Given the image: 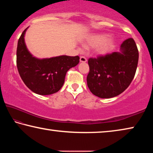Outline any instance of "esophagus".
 I'll return each instance as SVG.
<instances>
[{"label": "esophagus", "instance_id": "obj_1", "mask_svg": "<svg viewBox=\"0 0 153 153\" xmlns=\"http://www.w3.org/2000/svg\"><path fill=\"white\" fill-rule=\"evenodd\" d=\"M79 61H80V62H82V63H86V62L87 61V59L86 57H85V56H81L79 58Z\"/></svg>", "mask_w": 153, "mask_h": 153}]
</instances>
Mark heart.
<instances>
[{
    "mask_svg": "<svg viewBox=\"0 0 153 153\" xmlns=\"http://www.w3.org/2000/svg\"><path fill=\"white\" fill-rule=\"evenodd\" d=\"M107 35L102 33L92 35L88 38L85 46L94 47L98 46L96 48V53L100 55H105L112 49L115 44V40L113 38H107Z\"/></svg>",
    "mask_w": 153,
    "mask_h": 153,
    "instance_id": "1",
    "label": "heart"
}]
</instances>
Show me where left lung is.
I'll use <instances>...</instances> for the list:
<instances>
[{"instance_id":"8db88e82","label":"left lung","mask_w":153,"mask_h":153,"mask_svg":"<svg viewBox=\"0 0 153 153\" xmlns=\"http://www.w3.org/2000/svg\"><path fill=\"white\" fill-rule=\"evenodd\" d=\"M120 51L88 59V87L98 97L109 98L120 94L134 79L139 54L133 38L124 40Z\"/></svg>"}]
</instances>
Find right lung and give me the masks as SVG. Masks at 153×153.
Listing matches in <instances>:
<instances>
[{"label":"right lung","instance_id":"add662e5","mask_svg":"<svg viewBox=\"0 0 153 153\" xmlns=\"http://www.w3.org/2000/svg\"><path fill=\"white\" fill-rule=\"evenodd\" d=\"M27 29L23 32L17 43V67L21 78L36 94H54L63 86L67 71L79 63V57L66 55L42 59L34 57L25 44Z\"/></svg>","mask_w":153,"mask_h":153}]
</instances>
